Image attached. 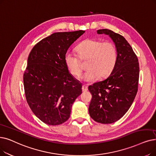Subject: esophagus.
Wrapping results in <instances>:
<instances>
[{"label": "esophagus", "instance_id": "esophagus-1", "mask_svg": "<svg viewBox=\"0 0 156 156\" xmlns=\"http://www.w3.org/2000/svg\"><path fill=\"white\" fill-rule=\"evenodd\" d=\"M82 91H83V92H86V91L88 90V87H87V85H83L82 86Z\"/></svg>", "mask_w": 156, "mask_h": 156}]
</instances>
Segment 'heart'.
I'll return each instance as SVG.
<instances>
[{
  "mask_svg": "<svg viewBox=\"0 0 156 156\" xmlns=\"http://www.w3.org/2000/svg\"><path fill=\"white\" fill-rule=\"evenodd\" d=\"M77 55L67 51L64 62L67 69L73 76L80 77L83 71L81 60H88V69L83 78L88 82H92L98 77L108 76L113 71L117 61V50L113 43L95 39H86L76 48Z\"/></svg>",
  "mask_w": 156,
  "mask_h": 156,
  "instance_id": "b5f03b06",
  "label": "heart"
}]
</instances>
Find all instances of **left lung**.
<instances>
[{
	"mask_svg": "<svg viewBox=\"0 0 156 156\" xmlns=\"http://www.w3.org/2000/svg\"><path fill=\"white\" fill-rule=\"evenodd\" d=\"M109 36L115 44L117 61L105 80L89 87L92 98L89 108L90 117L101 124H112L122 117L129 109L138 91V57L126 39L108 29L97 30Z\"/></svg>",
	"mask_w": 156,
	"mask_h": 156,
	"instance_id": "8db88e82",
	"label": "left lung"
}]
</instances>
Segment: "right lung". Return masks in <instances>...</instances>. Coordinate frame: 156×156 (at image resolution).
I'll use <instances>...</instances> for the list:
<instances>
[{
    "instance_id": "add662e5",
    "label": "right lung",
    "mask_w": 156,
    "mask_h": 156,
    "mask_svg": "<svg viewBox=\"0 0 156 156\" xmlns=\"http://www.w3.org/2000/svg\"><path fill=\"white\" fill-rule=\"evenodd\" d=\"M85 30L55 32L33 47L23 74L25 98L35 115L56 126L69 119L72 105L82 93V83L69 73L64 55Z\"/></svg>"
}]
</instances>
